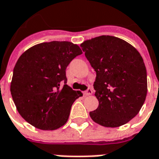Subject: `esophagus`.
<instances>
[{"mask_svg":"<svg viewBox=\"0 0 159 159\" xmlns=\"http://www.w3.org/2000/svg\"><path fill=\"white\" fill-rule=\"evenodd\" d=\"M92 93H93V90H92V89L89 88L87 90L84 92V95H90V94H92Z\"/></svg>","mask_w":159,"mask_h":159,"instance_id":"34e87169","label":"esophagus"}]
</instances>
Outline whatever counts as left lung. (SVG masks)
<instances>
[{
  "label": "left lung",
  "mask_w": 159,
  "mask_h": 159,
  "mask_svg": "<svg viewBox=\"0 0 159 159\" xmlns=\"http://www.w3.org/2000/svg\"><path fill=\"white\" fill-rule=\"evenodd\" d=\"M96 72L93 83L99 106L89 112L102 126L115 128L134 118L147 95V71L143 60L125 40L101 35L80 45Z\"/></svg>",
  "instance_id": "left-lung-1"
}]
</instances>
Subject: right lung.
<instances>
[{
  "label": "right lung",
  "instance_id": "1",
  "mask_svg": "<svg viewBox=\"0 0 159 159\" xmlns=\"http://www.w3.org/2000/svg\"><path fill=\"white\" fill-rule=\"evenodd\" d=\"M81 54L73 43L50 41L30 48L20 56L11 93L25 121L42 130L57 129L67 122L72 104L83 94L66 84V70Z\"/></svg>",
  "mask_w": 159,
  "mask_h": 159
}]
</instances>
